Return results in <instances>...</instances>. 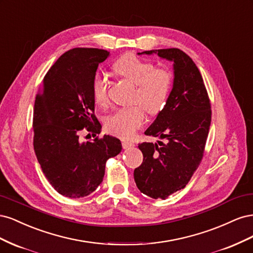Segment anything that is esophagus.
Returning a JSON list of instances; mask_svg holds the SVG:
<instances>
[{"instance_id":"1","label":"esophagus","mask_w":253,"mask_h":253,"mask_svg":"<svg viewBox=\"0 0 253 253\" xmlns=\"http://www.w3.org/2000/svg\"><path fill=\"white\" fill-rule=\"evenodd\" d=\"M132 147H135V143H133L131 141H122V148L124 149H128Z\"/></svg>"}]
</instances>
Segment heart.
Returning <instances> with one entry per match:
<instances>
[{
    "mask_svg": "<svg viewBox=\"0 0 253 253\" xmlns=\"http://www.w3.org/2000/svg\"><path fill=\"white\" fill-rule=\"evenodd\" d=\"M113 68L115 73L135 84L133 102L138 104L118 109L111 114L105 119V129L119 138L131 139L145 122L144 107L151 115H157L166 108L172 88L173 76L167 68H158L151 61L141 59L134 53L122 56L115 62ZM108 84L104 75H95L91 93L96 104L108 105Z\"/></svg>",
    "mask_w": 253,
    "mask_h": 253,
    "instance_id": "heart-1",
    "label": "heart"
}]
</instances>
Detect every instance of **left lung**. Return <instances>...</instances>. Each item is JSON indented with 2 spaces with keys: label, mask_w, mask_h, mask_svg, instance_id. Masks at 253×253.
<instances>
[{
  "label": "left lung",
  "mask_w": 253,
  "mask_h": 253,
  "mask_svg": "<svg viewBox=\"0 0 253 253\" xmlns=\"http://www.w3.org/2000/svg\"><path fill=\"white\" fill-rule=\"evenodd\" d=\"M174 62V83L166 108L144 132L166 139L138 144L143 162L134 170L140 192L166 200L187 186L204 157L211 124V103L202 75L178 48L145 50Z\"/></svg>",
  "instance_id": "1"
}]
</instances>
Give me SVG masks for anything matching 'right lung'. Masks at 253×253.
<instances>
[{"mask_svg":"<svg viewBox=\"0 0 253 253\" xmlns=\"http://www.w3.org/2000/svg\"><path fill=\"white\" fill-rule=\"evenodd\" d=\"M109 55L108 50L84 47L64 52L45 75L35 101L38 162L53 189L70 198L93 193L103 180L108 159L122 149L120 140L110 135L86 142L79 138L82 131L100 134L91 83Z\"/></svg>","mask_w":253,"mask_h":253,"instance_id":"right-lung-1","label":"right lung"}]
</instances>
